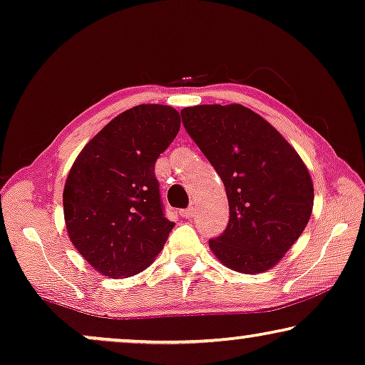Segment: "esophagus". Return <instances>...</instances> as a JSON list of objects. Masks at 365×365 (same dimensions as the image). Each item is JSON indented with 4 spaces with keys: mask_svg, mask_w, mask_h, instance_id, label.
<instances>
[{
    "mask_svg": "<svg viewBox=\"0 0 365 365\" xmlns=\"http://www.w3.org/2000/svg\"><path fill=\"white\" fill-rule=\"evenodd\" d=\"M180 215H182V218H192L193 215H195V212H193V208H185V210H180Z\"/></svg>",
    "mask_w": 365,
    "mask_h": 365,
    "instance_id": "obj_1",
    "label": "esophagus"
}]
</instances>
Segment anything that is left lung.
I'll use <instances>...</instances> for the list:
<instances>
[{
  "label": "left lung",
  "mask_w": 365,
  "mask_h": 365,
  "mask_svg": "<svg viewBox=\"0 0 365 365\" xmlns=\"http://www.w3.org/2000/svg\"><path fill=\"white\" fill-rule=\"evenodd\" d=\"M183 125L223 180L230 222L210 250L245 274L279 263L312 213L307 167L281 133L241 104L185 107Z\"/></svg>",
  "instance_id": "1"
}]
</instances>
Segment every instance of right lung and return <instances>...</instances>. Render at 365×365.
Returning a JSON list of instances; mask_svg holds the SVG:
<instances>
[{
	"label": "right lung",
	"mask_w": 365,
	"mask_h": 365,
	"mask_svg": "<svg viewBox=\"0 0 365 365\" xmlns=\"http://www.w3.org/2000/svg\"><path fill=\"white\" fill-rule=\"evenodd\" d=\"M180 130L170 106L140 104L92 137L64 185V220L71 243L109 278L148 268L175 227L165 218L153 173L157 158Z\"/></svg>",
	"instance_id": "right-lung-1"
}]
</instances>
